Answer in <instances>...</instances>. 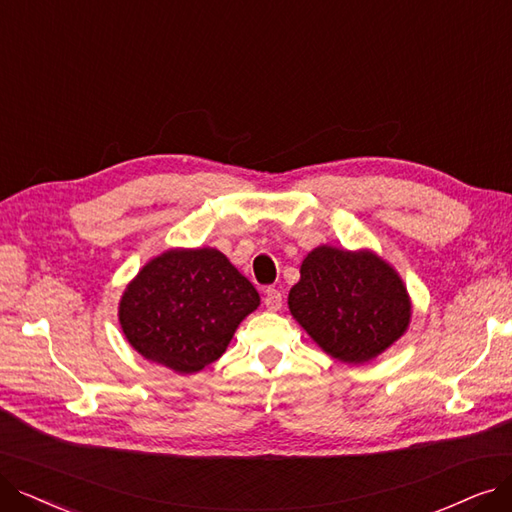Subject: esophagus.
I'll return each mask as SVG.
<instances>
[{
    "label": "esophagus",
    "instance_id": "esophagus-1",
    "mask_svg": "<svg viewBox=\"0 0 512 512\" xmlns=\"http://www.w3.org/2000/svg\"><path fill=\"white\" fill-rule=\"evenodd\" d=\"M281 302H283V294L275 288H269L267 292H264V306H267L269 311H279L281 309Z\"/></svg>",
    "mask_w": 512,
    "mask_h": 512
}]
</instances>
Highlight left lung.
I'll return each mask as SVG.
<instances>
[{"label": "left lung", "instance_id": "8db88e82", "mask_svg": "<svg viewBox=\"0 0 512 512\" xmlns=\"http://www.w3.org/2000/svg\"><path fill=\"white\" fill-rule=\"evenodd\" d=\"M288 304L323 353L351 365L391 349L412 321L401 275L372 250L317 245L300 264Z\"/></svg>", "mask_w": 512, "mask_h": 512}]
</instances>
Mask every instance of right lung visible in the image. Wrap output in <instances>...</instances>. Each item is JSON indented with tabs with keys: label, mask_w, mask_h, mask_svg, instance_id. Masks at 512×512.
Instances as JSON below:
<instances>
[{
	"label": "right lung",
	"mask_w": 512,
	"mask_h": 512,
	"mask_svg": "<svg viewBox=\"0 0 512 512\" xmlns=\"http://www.w3.org/2000/svg\"><path fill=\"white\" fill-rule=\"evenodd\" d=\"M258 306L254 285L220 250L170 248L126 285L117 317L136 353L187 376L222 357Z\"/></svg>",
	"instance_id": "obj_1"
}]
</instances>
